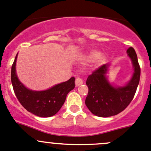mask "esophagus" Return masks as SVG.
<instances>
[{"label":"esophagus","instance_id":"obj_1","mask_svg":"<svg viewBox=\"0 0 151 151\" xmlns=\"http://www.w3.org/2000/svg\"><path fill=\"white\" fill-rule=\"evenodd\" d=\"M82 83H83V80H82L81 78L79 77H77L76 78V85L77 86H80V85H81Z\"/></svg>","mask_w":151,"mask_h":151}]
</instances>
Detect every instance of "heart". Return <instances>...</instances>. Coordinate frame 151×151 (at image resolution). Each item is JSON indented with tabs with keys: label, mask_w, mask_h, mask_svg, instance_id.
I'll list each match as a JSON object with an SVG mask.
<instances>
[{
	"label": "heart",
	"mask_w": 151,
	"mask_h": 151,
	"mask_svg": "<svg viewBox=\"0 0 151 151\" xmlns=\"http://www.w3.org/2000/svg\"><path fill=\"white\" fill-rule=\"evenodd\" d=\"M87 59L89 60H96L98 62H102L104 60V57L100 55V52L97 50H92L87 56Z\"/></svg>",
	"instance_id": "heart-1"
}]
</instances>
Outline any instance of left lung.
Wrapping results in <instances>:
<instances>
[{
	"instance_id": "obj_1",
	"label": "left lung",
	"mask_w": 151,
	"mask_h": 151,
	"mask_svg": "<svg viewBox=\"0 0 151 151\" xmlns=\"http://www.w3.org/2000/svg\"><path fill=\"white\" fill-rule=\"evenodd\" d=\"M127 53L132 61L134 73L131 81L125 86L114 87L106 77L108 65H104L88 76L86 84L89 92L85 104L95 115L107 117L116 115L128 106L134 98L140 78V67L137 53L132 47Z\"/></svg>"
}]
</instances>
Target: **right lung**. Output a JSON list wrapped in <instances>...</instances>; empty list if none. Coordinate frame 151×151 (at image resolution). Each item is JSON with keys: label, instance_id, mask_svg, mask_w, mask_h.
I'll use <instances>...</instances> for the list:
<instances>
[{"label": "right lung", "instance_id": "add662e5", "mask_svg": "<svg viewBox=\"0 0 151 151\" xmlns=\"http://www.w3.org/2000/svg\"><path fill=\"white\" fill-rule=\"evenodd\" d=\"M14 59L11 70V81L14 94L19 102L29 112L42 117H49L56 114L65 103L67 95L75 87V78L55 85L45 91H32L19 81L15 71Z\"/></svg>", "mask_w": 151, "mask_h": 151}]
</instances>
